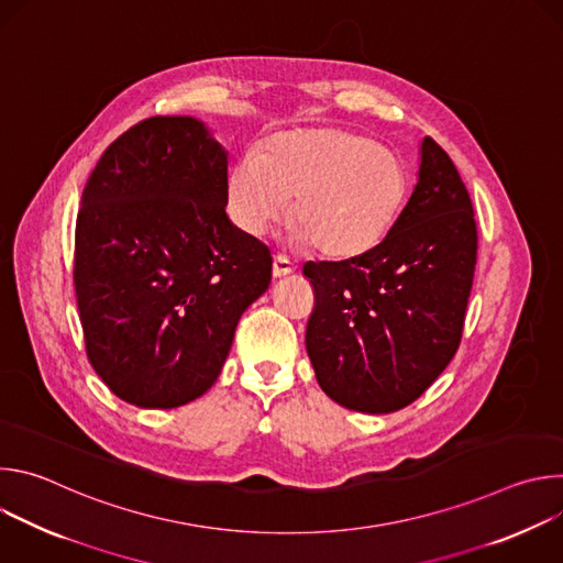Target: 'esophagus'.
I'll list each match as a JSON object with an SVG mask.
<instances>
[{
	"label": "esophagus",
	"mask_w": 563,
	"mask_h": 563,
	"mask_svg": "<svg viewBox=\"0 0 563 563\" xmlns=\"http://www.w3.org/2000/svg\"><path fill=\"white\" fill-rule=\"evenodd\" d=\"M294 272V265L285 258V256H274V278H283V276H289Z\"/></svg>",
	"instance_id": "esophagus-1"
}]
</instances>
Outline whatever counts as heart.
I'll list each match as a JSON object with an SVG mask.
<instances>
[{
  "label": "heart",
  "mask_w": 563,
  "mask_h": 563,
  "mask_svg": "<svg viewBox=\"0 0 563 563\" xmlns=\"http://www.w3.org/2000/svg\"><path fill=\"white\" fill-rule=\"evenodd\" d=\"M408 196L400 157L345 129H294L240 157L227 180L233 222L263 235L287 209L291 240L328 258H354L376 247Z\"/></svg>",
  "instance_id": "obj_1"
}]
</instances>
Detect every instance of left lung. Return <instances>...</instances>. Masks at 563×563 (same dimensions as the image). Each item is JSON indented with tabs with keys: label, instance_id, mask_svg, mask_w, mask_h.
<instances>
[{
	"label": "left lung",
	"instance_id": "left-lung-1",
	"mask_svg": "<svg viewBox=\"0 0 563 563\" xmlns=\"http://www.w3.org/2000/svg\"><path fill=\"white\" fill-rule=\"evenodd\" d=\"M476 265L470 194L432 140L419 180L387 235L339 263H305L313 311L305 345L339 406L387 415L410 406L459 350Z\"/></svg>",
	"mask_w": 563,
	"mask_h": 563
}]
</instances>
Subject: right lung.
I'll use <instances>...</instances> for the list:
<instances>
[{
    "instance_id": "add662e5",
    "label": "right lung",
    "mask_w": 563,
    "mask_h": 563,
    "mask_svg": "<svg viewBox=\"0 0 563 563\" xmlns=\"http://www.w3.org/2000/svg\"><path fill=\"white\" fill-rule=\"evenodd\" d=\"M227 151L189 115H155L102 153L75 224L73 283L96 374L169 410L218 378L269 250L227 218Z\"/></svg>"
}]
</instances>
